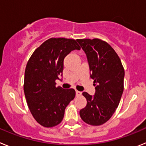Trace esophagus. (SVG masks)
Here are the masks:
<instances>
[{
    "mask_svg": "<svg viewBox=\"0 0 146 146\" xmlns=\"http://www.w3.org/2000/svg\"><path fill=\"white\" fill-rule=\"evenodd\" d=\"M81 94V92H80V91H76V96H80Z\"/></svg>",
    "mask_w": 146,
    "mask_h": 146,
    "instance_id": "esophagus-1",
    "label": "esophagus"
}]
</instances>
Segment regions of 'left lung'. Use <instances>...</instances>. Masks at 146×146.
Masks as SVG:
<instances>
[{"label": "left lung", "mask_w": 146, "mask_h": 146, "mask_svg": "<svg viewBox=\"0 0 146 146\" xmlns=\"http://www.w3.org/2000/svg\"><path fill=\"white\" fill-rule=\"evenodd\" d=\"M87 55L91 77L96 86L94 96L83 92L87 105L80 111L84 122L100 126L111 118L123 91L124 69L114 49L99 38L77 40Z\"/></svg>", "instance_id": "left-lung-1"}]
</instances>
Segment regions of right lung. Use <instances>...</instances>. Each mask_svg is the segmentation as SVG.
Here are the masks:
<instances>
[{
  "label": "right lung",
  "instance_id": "obj_1",
  "mask_svg": "<svg viewBox=\"0 0 146 146\" xmlns=\"http://www.w3.org/2000/svg\"><path fill=\"white\" fill-rule=\"evenodd\" d=\"M80 50L74 39L50 38L36 49L27 63L24 93L35 120L44 127H53L64 118L66 106L75 97L73 88L56 87L64 70V60L71 51Z\"/></svg>",
  "mask_w": 146,
  "mask_h": 146
}]
</instances>
